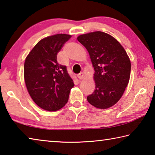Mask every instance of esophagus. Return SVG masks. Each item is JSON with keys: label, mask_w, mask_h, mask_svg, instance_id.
<instances>
[{"label": "esophagus", "mask_w": 155, "mask_h": 155, "mask_svg": "<svg viewBox=\"0 0 155 155\" xmlns=\"http://www.w3.org/2000/svg\"><path fill=\"white\" fill-rule=\"evenodd\" d=\"M77 77L78 78V79L82 80V79H84V78H85V75H84V74H83V72H81L80 74H78Z\"/></svg>", "instance_id": "1"}]
</instances>
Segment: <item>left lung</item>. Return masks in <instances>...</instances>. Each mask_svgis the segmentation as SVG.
I'll return each mask as SVG.
<instances>
[{"label": "left lung", "instance_id": "left-lung-1", "mask_svg": "<svg viewBox=\"0 0 155 155\" xmlns=\"http://www.w3.org/2000/svg\"><path fill=\"white\" fill-rule=\"evenodd\" d=\"M78 41L85 47L92 64L95 90L87 100L91 105L105 109L122 98L130 75L127 52L114 37L102 31L83 34Z\"/></svg>", "mask_w": 155, "mask_h": 155}]
</instances>
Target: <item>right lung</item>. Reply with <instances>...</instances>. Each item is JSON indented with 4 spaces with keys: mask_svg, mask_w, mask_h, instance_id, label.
Instances as JSON below:
<instances>
[{
    "mask_svg": "<svg viewBox=\"0 0 155 155\" xmlns=\"http://www.w3.org/2000/svg\"><path fill=\"white\" fill-rule=\"evenodd\" d=\"M68 34H56L42 39L26 57L24 77L28 92L42 109L55 111L68 103L74 84L66 66L57 63V55L71 38Z\"/></svg>",
    "mask_w": 155,
    "mask_h": 155,
    "instance_id": "add662e5",
    "label": "right lung"
}]
</instances>
